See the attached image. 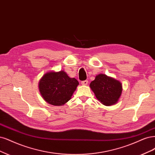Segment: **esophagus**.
Instances as JSON below:
<instances>
[{
    "instance_id": "34e87169",
    "label": "esophagus",
    "mask_w": 155,
    "mask_h": 155,
    "mask_svg": "<svg viewBox=\"0 0 155 155\" xmlns=\"http://www.w3.org/2000/svg\"><path fill=\"white\" fill-rule=\"evenodd\" d=\"M88 80H84V81H81V84H82L83 85H87V84H88Z\"/></svg>"
}]
</instances>
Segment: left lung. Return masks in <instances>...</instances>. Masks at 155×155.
I'll return each mask as SVG.
<instances>
[{
  "label": "left lung",
  "mask_w": 155,
  "mask_h": 155,
  "mask_svg": "<svg viewBox=\"0 0 155 155\" xmlns=\"http://www.w3.org/2000/svg\"><path fill=\"white\" fill-rule=\"evenodd\" d=\"M90 87L96 98L105 106L115 104L122 92V84L119 81L103 74L96 76Z\"/></svg>",
  "instance_id": "1"
}]
</instances>
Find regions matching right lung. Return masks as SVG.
Returning <instances> with one entry per match:
<instances>
[{"label":"right lung","instance_id":"obj_1","mask_svg":"<svg viewBox=\"0 0 155 155\" xmlns=\"http://www.w3.org/2000/svg\"><path fill=\"white\" fill-rule=\"evenodd\" d=\"M79 82L64 71L45 74L39 83L40 92L44 100L52 105L61 106L71 99Z\"/></svg>","mask_w":155,"mask_h":155}]
</instances>
